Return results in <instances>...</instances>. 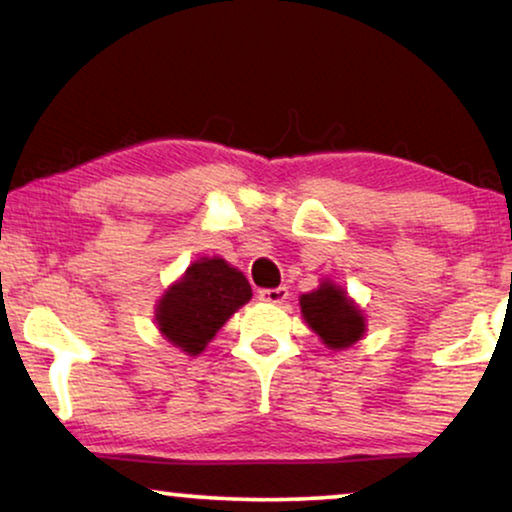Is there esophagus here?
Masks as SVG:
<instances>
[{
  "label": "esophagus",
  "mask_w": 512,
  "mask_h": 512,
  "mask_svg": "<svg viewBox=\"0 0 512 512\" xmlns=\"http://www.w3.org/2000/svg\"><path fill=\"white\" fill-rule=\"evenodd\" d=\"M260 299L267 304H283L288 299V288H267L260 290Z\"/></svg>",
  "instance_id": "obj_1"
}]
</instances>
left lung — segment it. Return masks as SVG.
<instances>
[{"mask_svg": "<svg viewBox=\"0 0 512 512\" xmlns=\"http://www.w3.org/2000/svg\"><path fill=\"white\" fill-rule=\"evenodd\" d=\"M302 316L330 349H349L365 335V316L356 302L332 281L299 297Z\"/></svg>", "mask_w": 512, "mask_h": 512, "instance_id": "left-lung-1", "label": "left lung"}]
</instances>
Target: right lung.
Instances as JSON below:
<instances>
[{
  "label": "right lung",
  "instance_id": "1",
  "mask_svg": "<svg viewBox=\"0 0 512 512\" xmlns=\"http://www.w3.org/2000/svg\"><path fill=\"white\" fill-rule=\"evenodd\" d=\"M250 297V283L241 271L222 257H201L163 292L154 313L156 325L170 344L199 356Z\"/></svg>",
  "mask_w": 512,
  "mask_h": 512
}]
</instances>
